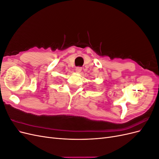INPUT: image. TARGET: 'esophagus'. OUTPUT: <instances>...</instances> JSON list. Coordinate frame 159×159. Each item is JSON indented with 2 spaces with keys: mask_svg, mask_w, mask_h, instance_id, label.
Instances as JSON below:
<instances>
[{
  "mask_svg": "<svg viewBox=\"0 0 159 159\" xmlns=\"http://www.w3.org/2000/svg\"><path fill=\"white\" fill-rule=\"evenodd\" d=\"M81 67H77V68H75V71L78 72V73H80V72L81 71Z\"/></svg>",
  "mask_w": 159,
  "mask_h": 159,
  "instance_id": "1",
  "label": "esophagus"
}]
</instances>
